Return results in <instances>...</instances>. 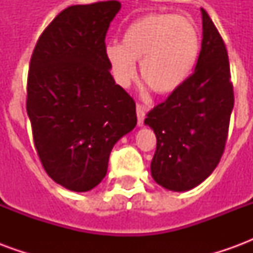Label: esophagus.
Returning a JSON list of instances; mask_svg holds the SVG:
<instances>
[{"label": "esophagus", "mask_w": 253, "mask_h": 253, "mask_svg": "<svg viewBox=\"0 0 253 253\" xmlns=\"http://www.w3.org/2000/svg\"><path fill=\"white\" fill-rule=\"evenodd\" d=\"M145 115H146V107L142 104H137V118H138V126H143V121H145Z\"/></svg>", "instance_id": "1"}]
</instances>
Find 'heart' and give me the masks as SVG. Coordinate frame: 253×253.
I'll return each instance as SVG.
<instances>
[{
  "instance_id": "obj_1",
  "label": "heart",
  "mask_w": 253,
  "mask_h": 253,
  "mask_svg": "<svg viewBox=\"0 0 253 253\" xmlns=\"http://www.w3.org/2000/svg\"><path fill=\"white\" fill-rule=\"evenodd\" d=\"M201 51L194 21L173 13H150L134 20L123 31L121 43H108L105 58L112 76L126 88L139 74L154 92L173 93L186 83Z\"/></svg>"
}]
</instances>
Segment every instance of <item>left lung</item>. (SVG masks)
Wrapping results in <instances>:
<instances>
[{
    "label": "left lung",
    "instance_id": "1",
    "mask_svg": "<svg viewBox=\"0 0 253 253\" xmlns=\"http://www.w3.org/2000/svg\"><path fill=\"white\" fill-rule=\"evenodd\" d=\"M201 10L203 39L195 70L145 119L157 138L152 176L177 192L199 186L215 169L234 105L226 47L206 10Z\"/></svg>",
    "mask_w": 253,
    "mask_h": 253
}]
</instances>
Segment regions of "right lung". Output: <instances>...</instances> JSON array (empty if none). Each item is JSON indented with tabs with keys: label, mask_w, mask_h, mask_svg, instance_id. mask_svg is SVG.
<instances>
[{
	"label": "right lung",
	"mask_w": 253,
	"mask_h": 253,
	"mask_svg": "<svg viewBox=\"0 0 253 253\" xmlns=\"http://www.w3.org/2000/svg\"><path fill=\"white\" fill-rule=\"evenodd\" d=\"M119 1L69 6L32 52L27 114L36 152L52 180L76 192L104 179L110 153L137 125L135 101L111 76L105 35Z\"/></svg>",
	"instance_id": "add662e5"
}]
</instances>
